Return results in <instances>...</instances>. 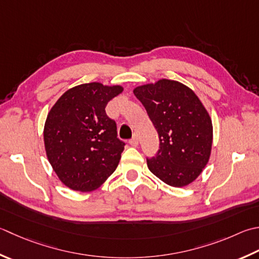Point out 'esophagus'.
Returning a JSON list of instances; mask_svg holds the SVG:
<instances>
[{
	"label": "esophagus",
	"instance_id": "34e87169",
	"mask_svg": "<svg viewBox=\"0 0 259 259\" xmlns=\"http://www.w3.org/2000/svg\"><path fill=\"white\" fill-rule=\"evenodd\" d=\"M129 144H130L131 146H134V147H137V146H138V144H139V139H138V137H137V136H134L133 138H131V139L129 140Z\"/></svg>",
	"mask_w": 259,
	"mask_h": 259
}]
</instances>
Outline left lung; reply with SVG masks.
<instances>
[{"mask_svg": "<svg viewBox=\"0 0 259 259\" xmlns=\"http://www.w3.org/2000/svg\"><path fill=\"white\" fill-rule=\"evenodd\" d=\"M159 137L157 154L147 158L149 170L174 187L192 183L207 164L212 121L195 93L177 80L159 79L134 90Z\"/></svg>", "mask_w": 259, "mask_h": 259, "instance_id": "1", "label": "left lung"}]
</instances>
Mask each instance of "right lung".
<instances>
[{"instance_id": "obj_1", "label": "right lung", "mask_w": 259, "mask_h": 259, "mask_svg": "<svg viewBox=\"0 0 259 259\" xmlns=\"http://www.w3.org/2000/svg\"><path fill=\"white\" fill-rule=\"evenodd\" d=\"M122 91L119 85L82 84L66 91L49 111L44 129L46 154L69 189H98L118 167L125 144L105 106Z\"/></svg>"}]
</instances>
